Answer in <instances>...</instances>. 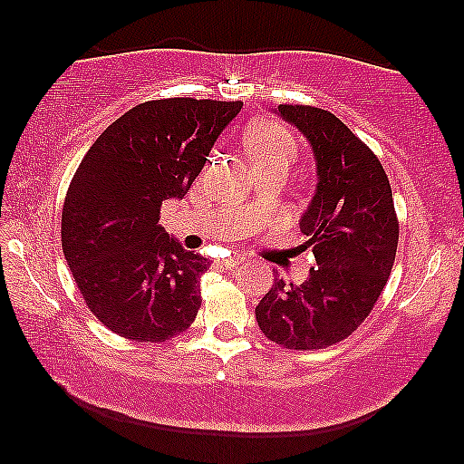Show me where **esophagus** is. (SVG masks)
<instances>
[{"instance_id": "obj_1", "label": "esophagus", "mask_w": 464, "mask_h": 464, "mask_svg": "<svg viewBox=\"0 0 464 464\" xmlns=\"http://www.w3.org/2000/svg\"><path fill=\"white\" fill-rule=\"evenodd\" d=\"M243 262V259H238V257H226V259H221L219 262V266L221 268H226V270H232V268H237V266Z\"/></svg>"}]
</instances>
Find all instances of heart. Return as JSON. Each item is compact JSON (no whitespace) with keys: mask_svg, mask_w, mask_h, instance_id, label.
<instances>
[{"mask_svg":"<svg viewBox=\"0 0 464 464\" xmlns=\"http://www.w3.org/2000/svg\"><path fill=\"white\" fill-rule=\"evenodd\" d=\"M245 151L249 154L253 167H266V164H291L295 158V139L281 124L257 120L246 126L243 135Z\"/></svg>","mask_w":464,"mask_h":464,"instance_id":"heart-1","label":"heart"}]
</instances>
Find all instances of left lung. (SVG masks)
Listing matches in <instances>:
<instances>
[{
  "label": "left lung",
  "instance_id": "obj_1",
  "mask_svg": "<svg viewBox=\"0 0 464 464\" xmlns=\"http://www.w3.org/2000/svg\"><path fill=\"white\" fill-rule=\"evenodd\" d=\"M313 150L316 188L300 219L316 266L302 285L276 281L256 308L266 338L287 348H323L344 340L378 302L399 226L382 164L351 129L325 110L278 105Z\"/></svg>",
  "mask_w": 464,
  "mask_h": 464
}]
</instances>
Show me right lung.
<instances>
[{"label":"right lung","instance_id":"add662e5","mask_svg":"<svg viewBox=\"0 0 464 464\" xmlns=\"http://www.w3.org/2000/svg\"><path fill=\"white\" fill-rule=\"evenodd\" d=\"M240 110V101H148L107 126L80 162L63 207V253L113 334L164 342L196 319L208 264L158 219L164 200L188 194Z\"/></svg>","mask_w":464,"mask_h":464}]
</instances>
